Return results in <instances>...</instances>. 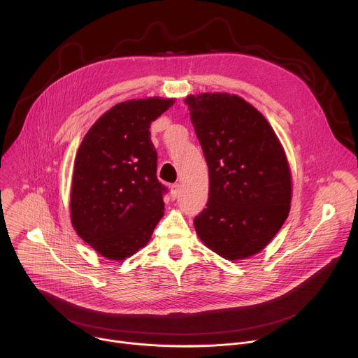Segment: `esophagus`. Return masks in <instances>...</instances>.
Returning a JSON list of instances; mask_svg holds the SVG:
<instances>
[{
  "mask_svg": "<svg viewBox=\"0 0 358 358\" xmlns=\"http://www.w3.org/2000/svg\"><path fill=\"white\" fill-rule=\"evenodd\" d=\"M180 189H181V185H180V184H173V185H171V191H170V194H171V198H173V199H176V198L178 196Z\"/></svg>",
  "mask_w": 358,
  "mask_h": 358,
  "instance_id": "34e87169",
  "label": "esophagus"
}]
</instances>
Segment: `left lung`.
<instances>
[{"label":"left lung","mask_w":358,"mask_h":358,"mask_svg":"<svg viewBox=\"0 0 358 358\" xmlns=\"http://www.w3.org/2000/svg\"><path fill=\"white\" fill-rule=\"evenodd\" d=\"M185 103L210 176L207 208L194 218L195 231L225 259L252 257L290 211L283 147L262 113L236 94H191Z\"/></svg>","instance_id":"left-lung-1"}]
</instances>
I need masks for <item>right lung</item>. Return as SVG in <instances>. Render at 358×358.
<instances>
[{
	"label": "right lung",
	"instance_id": "obj_1",
	"mask_svg": "<svg viewBox=\"0 0 358 358\" xmlns=\"http://www.w3.org/2000/svg\"><path fill=\"white\" fill-rule=\"evenodd\" d=\"M173 99H131L90 127L76 152L71 220L101 257L123 261L151 238L164 215L166 185L157 180L150 124Z\"/></svg>",
	"mask_w": 358,
	"mask_h": 358
}]
</instances>
